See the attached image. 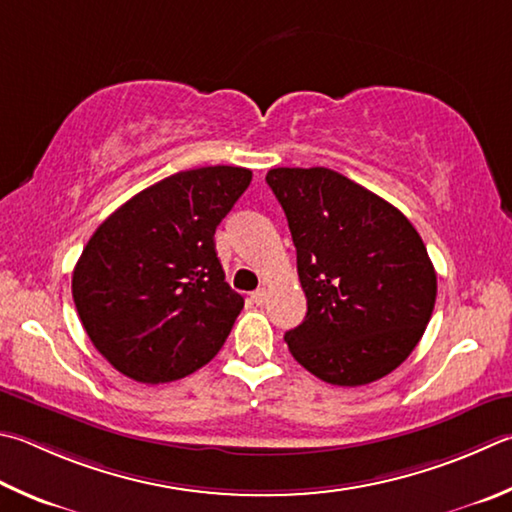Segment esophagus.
<instances>
[{
    "label": "esophagus",
    "instance_id": "esophagus-1",
    "mask_svg": "<svg viewBox=\"0 0 512 512\" xmlns=\"http://www.w3.org/2000/svg\"><path fill=\"white\" fill-rule=\"evenodd\" d=\"M266 288H257L255 293H250V300H253L255 304H264L266 302Z\"/></svg>",
    "mask_w": 512,
    "mask_h": 512
}]
</instances>
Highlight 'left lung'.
I'll list each match as a JSON object with an SVG mask.
<instances>
[{
    "label": "left lung",
    "instance_id": "1",
    "mask_svg": "<svg viewBox=\"0 0 512 512\" xmlns=\"http://www.w3.org/2000/svg\"><path fill=\"white\" fill-rule=\"evenodd\" d=\"M266 183L297 250L306 318L286 331L293 358L324 383L387 376L423 338L436 273L401 210L329 167H275Z\"/></svg>",
    "mask_w": 512,
    "mask_h": 512
}]
</instances>
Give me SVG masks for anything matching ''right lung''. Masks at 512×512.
I'll return each mask as SVG.
<instances>
[{
	"label": "right lung",
	"instance_id": "obj_1",
	"mask_svg": "<svg viewBox=\"0 0 512 512\" xmlns=\"http://www.w3.org/2000/svg\"><path fill=\"white\" fill-rule=\"evenodd\" d=\"M253 172L212 165L150 185L102 221L73 268L89 340L120 374L170 383L217 356L244 297L232 291L215 230Z\"/></svg>",
	"mask_w": 512,
	"mask_h": 512
}]
</instances>
